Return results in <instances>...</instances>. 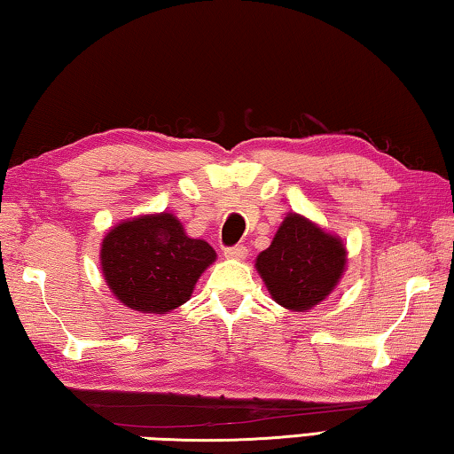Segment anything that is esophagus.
Returning a JSON list of instances; mask_svg holds the SVG:
<instances>
[{"label": "esophagus", "instance_id": "1", "mask_svg": "<svg viewBox=\"0 0 454 454\" xmlns=\"http://www.w3.org/2000/svg\"><path fill=\"white\" fill-rule=\"evenodd\" d=\"M225 257L227 259H245L247 257V247L245 245H233V247H225Z\"/></svg>", "mask_w": 454, "mask_h": 454}]
</instances>
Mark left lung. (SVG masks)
<instances>
[{
  "mask_svg": "<svg viewBox=\"0 0 454 454\" xmlns=\"http://www.w3.org/2000/svg\"><path fill=\"white\" fill-rule=\"evenodd\" d=\"M345 261L347 251L337 237L293 213L255 265L277 303L309 311L335 289Z\"/></svg>",
  "mask_w": 454,
  "mask_h": 454,
  "instance_id": "left-lung-1",
  "label": "left lung"
}]
</instances>
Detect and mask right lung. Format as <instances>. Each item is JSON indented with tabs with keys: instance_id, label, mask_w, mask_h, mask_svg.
I'll use <instances>...</instances> for the list:
<instances>
[{
	"instance_id": "right-lung-1",
	"label": "right lung",
	"mask_w": 454,
	"mask_h": 454,
	"mask_svg": "<svg viewBox=\"0 0 454 454\" xmlns=\"http://www.w3.org/2000/svg\"><path fill=\"white\" fill-rule=\"evenodd\" d=\"M215 257L211 245L187 237L171 213L125 221L101 245L109 289L123 305L143 313H167L185 303Z\"/></svg>"
}]
</instances>
